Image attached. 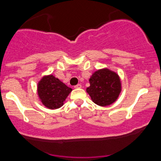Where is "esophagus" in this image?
Returning a JSON list of instances; mask_svg holds the SVG:
<instances>
[{
	"instance_id": "esophagus-1",
	"label": "esophagus",
	"mask_w": 161,
	"mask_h": 161,
	"mask_svg": "<svg viewBox=\"0 0 161 161\" xmlns=\"http://www.w3.org/2000/svg\"><path fill=\"white\" fill-rule=\"evenodd\" d=\"M75 89H80V88H82V86H81V84H78V85L75 86Z\"/></svg>"
}]
</instances>
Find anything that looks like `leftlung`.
Segmentation results:
<instances>
[{
    "label": "left lung",
    "instance_id": "left-lung-1",
    "mask_svg": "<svg viewBox=\"0 0 161 161\" xmlns=\"http://www.w3.org/2000/svg\"><path fill=\"white\" fill-rule=\"evenodd\" d=\"M90 86L86 88L91 100L101 107L108 106L118 100L121 92V82L117 72L108 69L94 71L89 79Z\"/></svg>",
    "mask_w": 161,
    "mask_h": 161
}]
</instances>
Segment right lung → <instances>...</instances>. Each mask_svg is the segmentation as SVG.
I'll return each mask as SVG.
<instances>
[{
    "label": "right lung",
    "mask_w": 161,
    "mask_h": 161,
    "mask_svg": "<svg viewBox=\"0 0 161 161\" xmlns=\"http://www.w3.org/2000/svg\"><path fill=\"white\" fill-rule=\"evenodd\" d=\"M71 91L72 89L53 75L43 76L37 83L39 99L43 106L50 110L62 107Z\"/></svg>",
    "instance_id": "1"
}]
</instances>
